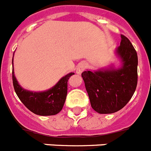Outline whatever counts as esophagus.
Instances as JSON below:
<instances>
[{
	"label": "esophagus",
	"mask_w": 151,
	"mask_h": 151,
	"mask_svg": "<svg viewBox=\"0 0 151 151\" xmlns=\"http://www.w3.org/2000/svg\"><path fill=\"white\" fill-rule=\"evenodd\" d=\"M86 68V65L84 62H82V63L79 64L78 66H77V70H76V72H77V74H81V73H82L83 71L85 70Z\"/></svg>",
	"instance_id": "obj_1"
}]
</instances>
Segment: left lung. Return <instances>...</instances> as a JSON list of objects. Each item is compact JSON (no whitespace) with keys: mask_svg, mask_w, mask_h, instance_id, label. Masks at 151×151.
<instances>
[{"mask_svg":"<svg viewBox=\"0 0 151 151\" xmlns=\"http://www.w3.org/2000/svg\"><path fill=\"white\" fill-rule=\"evenodd\" d=\"M114 54L119 61L96 70L82 73L92 108L99 114L119 111L132 97L138 83V55L126 37L121 35L119 47Z\"/></svg>","mask_w":151,"mask_h":151,"instance_id":"1","label":"left lung"}]
</instances>
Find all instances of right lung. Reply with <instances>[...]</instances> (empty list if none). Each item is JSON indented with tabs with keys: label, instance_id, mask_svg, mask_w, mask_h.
Wrapping results in <instances>:
<instances>
[{
	"label": "right lung",
	"instance_id": "right-lung-1",
	"mask_svg": "<svg viewBox=\"0 0 151 151\" xmlns=\"http://www.w3.org/2000/svg\"><path fill=\"white\" fill-rule=\"evenodd\" d=\"M14 56V53H13ZM13 63V83L15 92L20 101L29 111L40 116L55 115L62 111L68 92V81L74 73L62 77L52 88L41 92H34L24 89L19 85L14 74Z\"/></svg>",
	"mask_w": 151,
	"mask_h": 151
}]
</instances>
